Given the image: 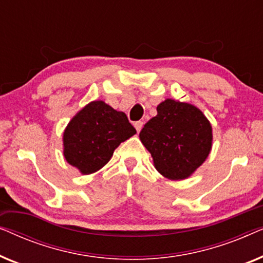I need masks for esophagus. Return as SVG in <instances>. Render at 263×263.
<instances>
[{
    "label": "esophagus",
    "instance_id": "1",
    "mask_svg": "<svg viewBox=\"0 0 263 263\" xmlns=\"http://www.w3.org/2000/svg\"><path fill=\"white\" fill-rule=\"evenodd\" d=\"M134 127H135L136 130H138V133H140V130H141L142 127H143V122H142V121H138V122H135V123H134Z\"/></svg>",
    "mask_w": 263,
    "mask_h": 263
}]
</instances>
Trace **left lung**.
Masks as SVG:
<instances>
[{"label": "left lung", "instance_id": "1", "mask_svg": "<svg viewBox=\"0 0 263 263\" xmlns=\"http://www.w3.org/2000/svg\"><path fill=\"white\" fill-rule=\"evenodd\" d=\"M157 111L140 132V140L161 175L168 179L189 177L211 152V123L188 103L166 99Z\"/></svg>", "mask_w": 263, "mask_h": 263}]
</instances>
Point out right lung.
Wrapping results in <instances>:
<instances>
[{"label": "right lung", "mask_w": 263, "mask_h": 263, "mask_svg": "<svg viewBox=\"0 0 263 263\" xmlns=\"http://www.w3.org/2000/svg\"><path fill=\"white\" fill-rule=\"evenodd\" d=\"M136 133L125 114L102 100L92 102L75 115L63 134L64 157L84 175L102 168L121 142Z\"/></svg>", "instance_id": "add662e5"}]
</instances>
